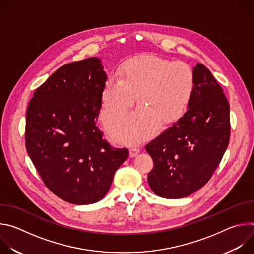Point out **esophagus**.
I'll list each match as a JSON object with an SVG mask.
<instances>
[{"mask_svg": "<svg viewBox=\"0 0 254 254\" xmlns=\"http://www.w3.org/2000/svg\"><path fill=\"white\" fill-rule=\"evenodd\" d=\"M138 153H139V149L137 147H134V146L130 147V149H129V156L130 157H135Z\"/></svg>", "mask_w": 254, "mask_h": 254, "instance_id": "34e87169", "label": "esophagus"}]
</instances>
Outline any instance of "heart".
<instances>
[{"label": "heart", "mask_w": 254, "mask_h": 254, "mask_svg": "<svg viewBox=\"0 0 254 254\" xmlns=\"http://www.w3.org/2000/svg\"><path fill=\"white\" fill-rule=\"evenodd\" d=\"M118 78L108 77L101 91L104 125L127 114L137 96V111L114 123L110 131L122 141H135L153 133L160 122L170 124L182 117L196 88L193 70L183 62L141 55L123 62Z\"/></svg>", "instance_id": "1"}]
</instances>
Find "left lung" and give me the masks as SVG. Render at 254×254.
Masks as SVG:
<instances>
[{
	"label": "left lung",
	"mask_w": 254,
	"mask_h": 254,
	"mask_svg": "<svg viewBox=\"0 0 254 254\" xmlns=\"http://www.w3.org/2000/svg\"><path fill=\"white\" fill-rule=\"evenodd\" d=\"M196 88L185 115L146 144L154 162L148 174L153 192L187 197L202 188L220 164L230 138L229 103L203 64L194 67Z\"/></svg>",
	"instance_id": "obj_1"
}]
</instances>
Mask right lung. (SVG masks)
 Wrapping results in <instances>:
<instances>
[{"instance_id": "add662e5", "label": "right lung", "mask_w": 254, "mask_h": 254, "mask_svg": "<svg viewBox=\"0 0 254 254\" xmlns=\"http://www.w3.org/2000/svg\"><path fill=\"white\" fill-rule=\"evenodd\" d=\"M105 81L100 59L71 62L35 90L27 107V153L46 187L72 204L101 200L128 157L96 126Z\"/></svg>"}]
</instances>
